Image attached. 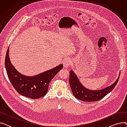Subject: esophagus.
<instances>
[{"label": "esophagus", "instance_id": "1", "mask_svg": "<svg viewBox=\"0 0 127 127\" xmlns=\"http://www.w3.org/2000/svg\"><path fill=\"white\" fill-rule=\"evenodd\" d=\"M71 64V62L69 60H66L63 62V66L65 68H68Z\"/></svg>", "mask_w": 127, "mask_h": 127}]
</instances>
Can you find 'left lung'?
Here are the masks:
<instances>
[{"instance_id":"left-lung-1","label":"left lung","mask_w":127,"mask_h":127,"mask_svg":"<svg viewBox=\"0 0 127 127\" xmlns=\"http://www.w3.org/2000/svg\"><path fill=\"white\" fill-rule=\"evenodd\" d=\"M120 74L116 81L112 85L99 90H91L85 87L80 82L75 73L71 70L69 72V84L74 95L79 100L86 101H97L103 98L115 87L119 78Z\"/></svg>"}]
</instances>
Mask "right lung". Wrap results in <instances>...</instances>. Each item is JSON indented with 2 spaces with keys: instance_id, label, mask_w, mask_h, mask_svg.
<instances>
[{
  "instance_id": "right-lung-1",
  "label": "right lung",
  "mask_w": 127,
  "mask_h": 127,
  "mask_svg": "<svg viewBox=\"0 0 127 127\" xmlns=\"http://www.w3.org/2000/svg\"><path fill=\"white\" fill-rule=\"evenodd\" d=\"M9 54V47L5 56V67L10 81L19 94L31 99H37L44 96L48 92L51 80L63 67V64H60L35 76H25L18 72L12 65Z\"/></svg>"
}]
</instances>
